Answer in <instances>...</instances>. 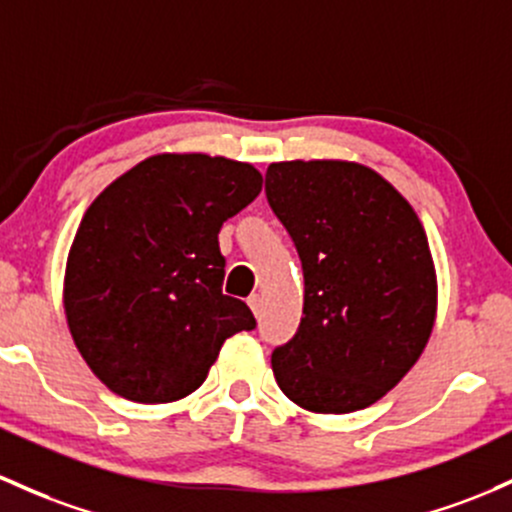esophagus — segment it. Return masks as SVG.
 <instances>
[{
    "label": "esophagus",
    "instance_id": "obj_1",
    "mask_svg": "<svg viewBox=\"0 0 512 512\" xmlns=\"http://www.w3.org/2000/svg\"><path fill=\"white\" fill-rule=\"evenodd\" d=\"M247 306L252 308V313H255V316H260V311H262V296H260V294L247 296Z\"/></svg>",
    "mask_w": 512,
    "mask_h": 512
}]
</instances>
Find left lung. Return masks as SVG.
Returning a JSON list of instances; mask_svg holds the SVG:
<instances>
[{
    "label": "left lung",
    "instance_id": "1",
    "mask_svg": "<svg viewBox=\"0 0 512 512\" xmlns=\"http://www.w3.org/2000/svg\"><path fill=\"white\" fill-rule=\"evenodd\" d=\"M265 192L303 267V318L272 352L274 379L313 413L372 406L418 362L435 323L423 223L357 162H272Z\"/></svg>",
    "mask_w": 512,
    "mask_h": 512
}]
</instances>
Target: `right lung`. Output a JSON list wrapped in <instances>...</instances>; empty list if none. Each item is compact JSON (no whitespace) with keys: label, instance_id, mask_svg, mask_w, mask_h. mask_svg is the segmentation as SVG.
I'll list each match as a JSON object with an SVG mask.
<instances>
[{"label":"right lung","instance_id":"add662e5","mask_svg":"<svg viewBox=\"0 0 512 512\" xmlns=\"http://www.w3.org/2000/svg\"><path fill=\"white\" fill-rule=\"evenodd\" d=\"M262 192L247 162L162 153L138 162L84 213L65 267L72 340L101 384L136 403L199 389L221 345L255 328L223 294L221 226Z\"/></svg>","mask_w":512,"mask_h":512}]
</instances>
